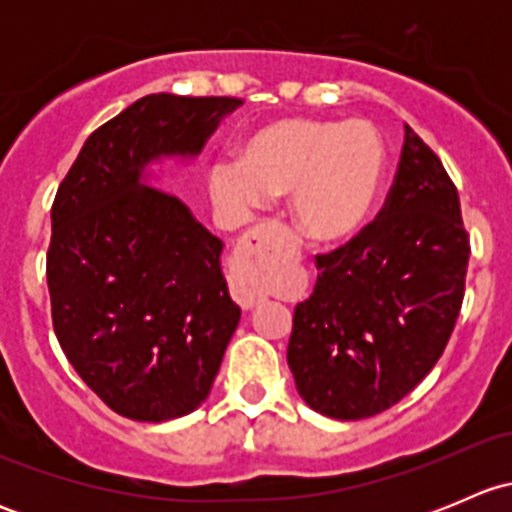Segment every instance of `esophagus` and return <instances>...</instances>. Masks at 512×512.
Listing matches in <instances>:
<instances>
[{
    "label": "esophagus",
    "instance_id": "34e87169",
    "mask_svg": "<svg viewBox=\"0 0 512 512\" xmlns=\"http://www.w3.org/2000/svg\"><path fill=\"white\" fill-rule=\"evenodd\" d=\"M272 230H275V227H272V223H267V225H260V227H255V230L247 232L245 240H242L240 247H237V250H240V255H247V250H250L257 240H265V237H270ZM230 292L242 309H255L257 304L262 302V294H257V289L252 287L247 280H242L240 275L232 277Z\"/></svg>",
    "mask_w": 512,
    "mask_h": 512
}]
</instances>
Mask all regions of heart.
Returning <instances> with one entry per match:
<instances>
[{
    "instance_id": "heart-1",
    "label": "heart",
    "mask_w": 512,
    "mask_h": 512,
    "mask_svg": "<svg viewBox=\"0 0 512 512\" xmlns=\"http://www.w3.org/2000/svg\"><path fill=\"white\" fill-rule=\"evenodd\" d=\"M384 175V146L366 121L280 118L245 138L237 163L210 170L215 203L250 210L292 195V218L312 240L359 230Z\"/></svg>"
}]
</instances>
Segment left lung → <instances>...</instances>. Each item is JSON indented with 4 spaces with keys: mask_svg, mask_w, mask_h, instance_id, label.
<instances>
[{
    "mask_svg": "<svg viewBox=\"0 0 512 512\" xmlns=\"http://www.w3.org/2000/svg\"><path fill=\"white\" fill-rule=\"evenodd\" d=\"M471 237L436 153L404 126L394 185L369 225L317 255L287 364L299 396L342 421L399 404L436 366L466 292Z\"/></svg>",
    "mask_w": 512,
    "mask_h": 512,
    "instance_id": "8db88e82",
    "label": "left lung"
}]
</instances>
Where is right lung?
I'll return each mask as SVG.
<instances>
[{
    "instance_id": "right-lung-1",
    "label": "right lung",
    "mask_w": 512,
    "mask_h": 512,
    "mask_svg": "<svg viewBox=\"0 0 512 512\" xmlns=\"http://www.w3.org/2000/svg\"><path fill=\"white\" fill-rule=\"evenodd\" d=\"M242 98L151 94L98 126L51 205L46 282L56 339L116 414L170 421L198 409L240 322L223 242L146 183L160 156H198Z\"/></svg>"
}]
</instances>
